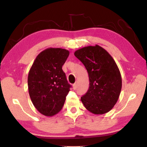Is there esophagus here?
Segmentation results:
<instances>
[{"label": "esophagus", "instance_id": "34e87169", "mask_svg": "<svg viewBox=\"0 0 147 147\" xmlns=\"http://www.w3.org/2000/svg\"><path fill=\"white\" fill-rule=\"evenodd\" d=\"M73 89H77V86H78V83L77 82H76V83H74V84H73Z\"/></svg>", "mask_w": 147, "mask_h": 147}]
</instances>
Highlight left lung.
I'll return each instance as SVG.
<instances>
[{"label": "left lung", "instance_id": "left-lung-1", "mask_svg": "<svg viewBox=\"0 0 147 147\" xmlns=\"http://www.w3.org/2000/svg\"><path fill=\"white\" fill-rule=\"evenodd\" d=\"M74 56L84 65L89 75V89L81 97L84 106L96 115L108 112L117 102L122 88L115 61L97 45L77 50Z\"/></svg>", "mask_w": 147, "mask_h": 147}]
</instances>
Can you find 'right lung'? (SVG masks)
Returning a JSON list of instances; mask_svg holds the SVG:
<instances>
[{"label": "right lung", "mask_w": 147, "mask_h": 147, "mask_svg": "<svg viewBox=\"0 0 147 147\" xmlns=\"http://www.w3.org/2000/svg\"><path fill=\"white\" fill-rule=\"evenodd\" d=\"M69 55V51L49 48L36 57L28 76L31 100L39 112L51 117L64 105L71 86L68 83L62 66Z\"/></svg>", "instance_id": "right-lung-1"}]
</instances>
